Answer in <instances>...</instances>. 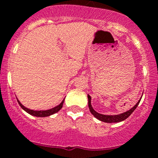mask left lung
Masks as SVG:
<instances>
[{"label": "left lung", "instance_id": "1", "mask_svg": "<svg viewBox=\"0 0 158 158\" xmlns=\"http://www.w3.org/2000/svg\"><path fill=\"white\" fill-rule=\"evenodd\" d=\"M141 99V98H140ZM140 99L138 101V102L133 107L131 108L130 110H127V111L123 112V113H121V114H114V115H106V114H102L98 113L97 111H95L94 110V108L92 107V105H91V97L88 94V106L89 108V110H90L91 114H93L94 116L96 118H98V120L102 121L104 123H118V122H121V121L125 120L126 118H128L130 115L131 114V113L135 110V108L137 107V106L140 103Z\"/></svg>", "mask_w": 158, "mask_h": 158}]
</instances>
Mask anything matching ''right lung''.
I'll return each mask as SVG.
<instances>
[{
  "mask_svg": "<svg viewBox=\"0 0 158 158\" xmlns=\"http://www.w3.org/2000/svg\"><path fill=\"white\" fill-rule=\"evenodd\" d=\"M18 100V104L20 105V106L23 108V110H25L26 112H27L28 114H31V115H33V116H36V117H48V116H50L52 114H56L59 110H60L62 106H63V103L64 102V98L62 102H61L59 104L58 106H55V107L52 108V109H49V110H31V109H28V108L25 107L24 106L23 104L21 103L19 100Z\"/></svg>",
  "mask_w": 158,
  "mask_h": 158,
  "instance_id": "1",
  "label": "right lung"
}]
</instances>
